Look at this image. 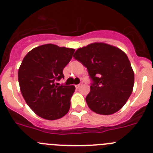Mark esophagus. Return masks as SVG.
Returning a JSON list of instances; mask_svg holds the SVG:
<instances>
[{"instance_id": "esophagus-1", "label": "esophagus", "mask_w": 153, "mask_h": 153, "mask_svg": "<svg viewBox=\"0 0 153 153\" xmlns=\"http://www.w3.org/2000/svg\"><path fill=\"white\" fill-rule=\"evenodd\" d=\"M82 84H83V82H80V83L76 85V88H79V87H80V86H82Z\"/></svg>"}]
</instances>
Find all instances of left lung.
<instances>
[{"label": "left lung", "instance_id": "obj_1", "mask_svg": "<svg viewBox=\"0 0 153 153\" xmlns=\"http://www.w3.org/2000/svg\"><path fill=\"white\" fill-rule=\"evenodd\" d=\"M74 57L87 68L93 81L86 97L90 109L101 115L119 111L134 85V72L125 53L109 44L93 43L79 48Z\"/></svg>", "mask_w": 153, "mask_h": 153}]
</instances>
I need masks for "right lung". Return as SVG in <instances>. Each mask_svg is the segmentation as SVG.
Listing matches in <instances>:
<instances>
[{"instance_id":"right-lung-1","label":"right lung","mask_w":153,"mask_h":153,"mask_svg":"<svg viewBox=\"0 0 153 153\" xmlns=\"http://www.w3.org/2000/svg\"><path fill=\"white\" fill-rule=\"evenodd\" d=\"M75 50L54 44H44L31 50L18 70L21 93L37 116L48 120L64 117L70 107L74 86L55 85L64 77L63 70Z\"/></svg>"}]
</instances>
